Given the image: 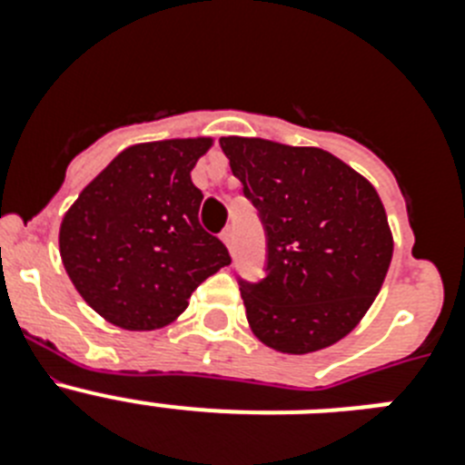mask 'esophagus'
Returning <instances> with one entry per match:
<instances>
[{
    "label": "esophagus",
    "instance_id": "obj_1",
    "mask_svg": "<svg viewBox=\"0 0 465 465\" xmlns=\"http://www.w3.org/2000/svg\"><path fill=\"white\" fill-rule=\"evenodd\" d=\"M221 240H223V244L228 246L230 252L235 249V235H232V230H223V232H221Z\"/></svg>",
    "mask_w": 465,
    "mask_h": 465
}]
</instances>
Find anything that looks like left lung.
<instances>
[{"label": "left lung", "instance_id": "obj_1", "mask_svg": "<svg viewBox=\"0 0 465 465\" xmlns=\"http://www.w3.org/2000/svg\"><path fill=\"white\" fill-rule=\"evenodd\" d=\"M221 149L268 237L265 279L240 282L253 335L283 354L331 347L371 310L393 256L375 186L316 146L221 137Z\"/></svg>", "mask_w": 465, "mask_h": 465}]
</instances>
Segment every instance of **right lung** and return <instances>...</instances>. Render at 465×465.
<instances>
[{"label":"right lung","mask_w":465,"mask_h":465,"mask_svg":"<svg viewBox=\"0 0 465 465\" xmlns=\"http://www.w3.org/2000/svg\"><path fill=\"white\" fill-rule=\"evenodd\" d=\"M212 137L127 146L81 191L60 223V256L81 298L123 331H155L193 291L230 265L200 225L195 163Z\"/></svg>","instance_id":"add662e5"}]
</instances>
